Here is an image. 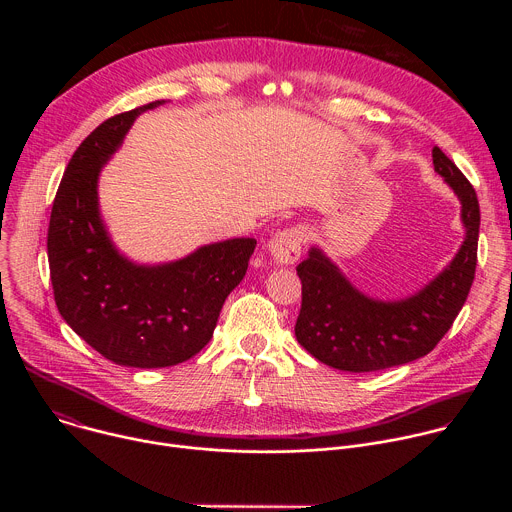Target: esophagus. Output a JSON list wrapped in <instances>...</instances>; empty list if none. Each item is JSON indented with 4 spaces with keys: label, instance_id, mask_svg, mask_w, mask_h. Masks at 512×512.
<instances>
[{
    "label": "esophagus",
    "instance_id": "1",
    "mask_svg": "<svg viewBox=\"0 0 512 512\" xmlns=\"http://www.w3.org/2000/svg\"><path fill=\"white\" fill-rule=\"evenodd\" d=\"M302 239H304V233L298 227L275 233L267 245L273 263L275 265L296 263L302 253Z\"/></svg>",
    "mask_w": 512,
    "mask_h": 512
}]
</instances>
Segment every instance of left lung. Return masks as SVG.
Listing matches in <instances>:
<instances>
[{"label":"left lung","mask_w":512,"mask_h":512,"mask_svg":"<svg viewBox=\"0 0 512 512\" xmlns=\"http://www.w3.org/2000/svg\"><path fill=\"white\" fill-rule=\"evenodd\" d=\"M433 170L456 192L464 241L454 259L415 294L379 300L362 294L320 249L298 265L302 310L298 342L320 362L348 373L399 367L431 352L460 314L476 271L480 206L472 184L435 145Z\"/></svg>","instance_id":"left-lung-1"}]
</instances>
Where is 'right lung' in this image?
Instances as JSON below:
<instances>
[{
    "mask_svg": "<svg viewBox=\"0 0 512 512\" xmlns=\"http://www.w3.org/2000/svg\"><path fill=\"white\" fill-rule=\"evenodd\" d=\"M154 101L103 121L70 158L48 227L54 300L64 322L121 367L164 369L200 352L257 241L227 239L158 265L125 257L105 227L99 176L137 115Z\"/></svg>",
    "mask_w": 512,
    "mask_h": 512,
    "instance_id": "1",
    "label": "right lung"
}]
</instances>
